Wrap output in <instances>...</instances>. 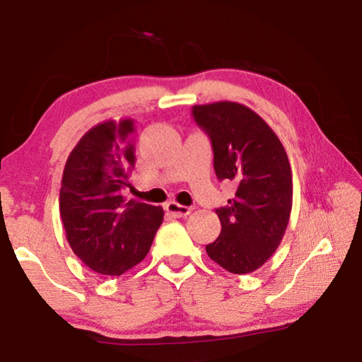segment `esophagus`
<instances>
[{"instance_id":"obj_1","label":"esophagus","mask_w":362,"mask_h":362,"mask_svg":"<svg viewBox=\"0 0 362 362\" xmlns=\"http://www.w3.org/2000/svg\"><path fill=\"white\" fill-rule=\"evenodd\" d=\"M166 211H168L169 216L180 218V217H187V216H189V212H192V207L180 206V204L174 203V201H170V203H168V204H166Z\"/></svg>"}]
</instances>
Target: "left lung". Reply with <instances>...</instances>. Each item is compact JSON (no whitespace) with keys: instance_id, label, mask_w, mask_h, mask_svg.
Returning a JSON list of instances; mask_svg holds the SVG:
<instances>
[{"instance_id":"8db88e82","label":"left lung","mask_w":362,"mask_h":362,"mask_svg":"<svg viewBox=\"0 0 362 362\" xmlns=\"http://www.w3.org/2000/svg\"><path fill=\"white\" fill-rule=\"evenodd\" d=\"M214 151L218 180L238 185L217 209L222 231L206 252L226 272L252 273L278 249L292 209V170L283 144L265 121L236 102L192 108Z\"/></svg>"}]
</instances>
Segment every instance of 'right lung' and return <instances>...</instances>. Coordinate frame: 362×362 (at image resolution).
I'll return each instance as SVG.
<instances>
[{
	"label": "right lung",
	"mask_w": 362,
	"mask_h": 362,
	"mask_svg": "<svg viewBox=\"0 0 362 362\" xmlns=\"http://www.w3.org/2000/svg\"><path fill=\"white\" fill-rule=\"evenodd\" d=\"M134 121H105L89 129L66 159L60 217L73 252L93 272L119 276L145 259L164 211L124 203L136 164Z\"/></svg>",
	"instance_id": "obj_1"
}]
</instances>
